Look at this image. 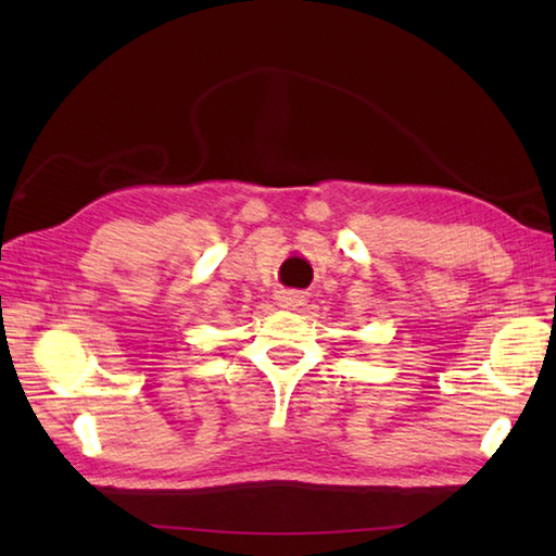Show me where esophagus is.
I'll return each instance as SVG.
<instances>
[{"mask_svg": "<svg viewBox=\"0 0 556 556\" xmlns=\"http://www.w3.org/2000/svg\"><path fill=\"white\" fill-rule=\"evenodd\" d=\"M277 301H279V306H285V308H296L304 304V294H301V291H279Z\"/></svg>", "mask_w": 556, "mask_h": 556, "instance_id": "esophagus-1", "label": "esophagus"}]
</instances>
